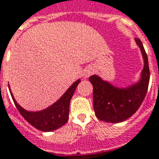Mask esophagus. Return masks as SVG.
Instances as JSON below:
<instances>
[{
	"label": "esophagus",
	"instance_id": "obj_1",
	"mask_svg": "<svg viewBox=\"0 0 159 159\" xmlns=\"http://www.w3.org/2000/svg\"><path fill=\"white\" fill-rule=\"evenodd\" d=\"M93 73V70L92 69H90V68H89V69H87V70H85V71H84V77L85 78H87V77H89V75H91Z\"/></svg>",
	"mask_w": 159,
	"mask_h": 159
}]
</instances>
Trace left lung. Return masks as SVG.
Instances as JSON below:
<instances>
[{
  "mask_svg": "<svg viewBox=\"0 0 159 159\" xmlns=\"http://www.w3.org/2000/svg\"><path fill=\"white\" fill-rule=\"evenodd\" d=\"M135 42L143 60L139 82L120 88L98 75H92L89 78L93 86L94 111L99 120L116 124L128 119L139 110L146 96L150 81L148 57L141 41L135 38Z\"/></svg>",
  "mask_w": 159,
  "mask_h": 159,
  "instance_id": "1",
  "label": "left lung"
}]
</instances>
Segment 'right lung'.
<instances>
[{"mask_svg":"<svg viewBox=\"0 0 159 159\" xmlns=\"http://www.w3.org/2000/svg\"><path fill=\"white\" fill-rule=\"evenodd\" d=\"M80 82V79L76 80L57 102H54L52 105L48 106V108L39 111H29L23 109L16 102L11 90L10 93L16 107L20 113V115L25 118V120H27V122L30 123L32 126H34L35 129L48 132L60 128L69 120L70 102L75 92V88L77 87Z\"/></svg>","mask_w":159,"mask_h":159,"instance_id":"obj_1","label":"right lung"}]
</instances>
